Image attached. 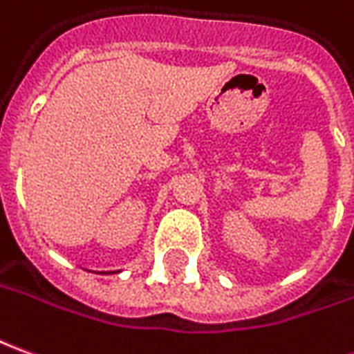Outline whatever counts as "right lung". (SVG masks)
Listing matches in <instances>:
<instances>
[{"label":"right lung","mask_w":354,"mask_h":354,"mask_svg":"<svg viewBox=\"0 0 354 354\" xmlns=\"http://www.w3.org/2000/svg\"><path fill=\"white\" fill-rule=\"evenodd\" d=\"M103 274H111V272H103ZM113 274H115V272H113Z\"/></svg>","instance_id":"right-lung-1"}]
</instances>
